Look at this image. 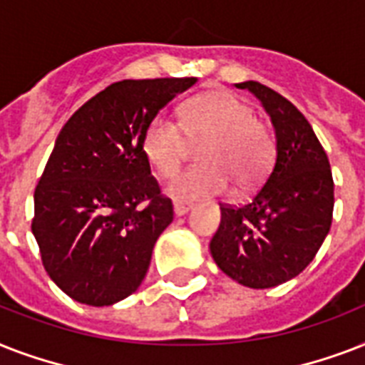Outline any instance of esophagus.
<instances>
[{
	"instance_id": "34e87169",
	"label": "esophagus",
	"mask_w": 365,
	"mask_h": 365,
	"mask_svg": "<svg viewBox=\"0 0 365 365\" xmlns=\"http://www.w3.org/2000/svg\"><path fill=\"white\" fill-rule=\"evenodd\" d=\"M191 208H193L191 202H174V214L176 216H185Z\"/></svg>"
}]
</instances>
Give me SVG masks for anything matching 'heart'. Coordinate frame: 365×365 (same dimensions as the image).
<instances>
[{
  "instance_id": "b5f03b06",
  "label": "heart",
  "mask_w": 365,
  "mask_h": 365,
  "mask_svg": "<svg viewBox=\"0 0 365 365\" xmlns=\"http://www.w3.org/2000/svg\"><path fill=\"white\" fill-rule=\"evenodd\" d=\"M187 140H205L199 148L202 165L180 172L168 182L166 195L176 200L225 193L231 180L239 189H248L271 165L272 140L267 126L231 93L214 91L195 96L183 108L182 123L157 113L143 130V155L159 176L168 178L182 165Z\"/></svg>"
}]
</instances>
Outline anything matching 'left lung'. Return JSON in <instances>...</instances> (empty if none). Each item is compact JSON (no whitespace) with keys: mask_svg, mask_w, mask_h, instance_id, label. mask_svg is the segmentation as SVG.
Listing matches in <instances>:
<instances>
[{"mask_svg":"<svg viewBox=\"0 0 365 365\" xmlns=\"http://www.w3.org/2000/svg\"><path fill=\"white\" fill-rule=\"evenodd\" d=\"M235 87L261 102L274 130L277 155L252 200L239 208L220 206L222 222L210 254L235 282L274 288L297 277L329 233L334 178L312 126L289 100L257 81Z\"/></svg>","mask_w":365,"mask_h":365,"instance_id":"obj_1","label":"left lung"}]
</instances>
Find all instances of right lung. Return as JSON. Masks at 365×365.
I'll list each match as a JSON object with an SVG mask.
<instances>
[{
	"label": "right lung",
	"mask_w": 365,
	"mask_h": 365,
	"mask_svg": "<svg viewBox=\"0 0 365 365\" xmlns=\"http://www.w3.org/2000/svg\"><path fill=\"white\" fill-rule=\"evenodd\" d=\"M195 83H113L62 126L34 193L31 233L47 274L71 299L108 307L142 284L174 217L143 155V130Z\"/></svg>",
	"instance_id": "obj_1"
}]
</instances>
